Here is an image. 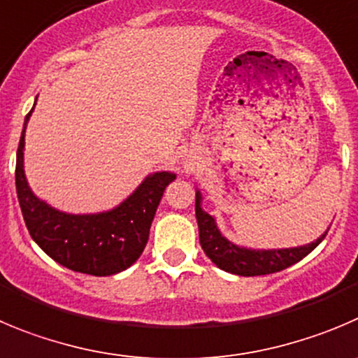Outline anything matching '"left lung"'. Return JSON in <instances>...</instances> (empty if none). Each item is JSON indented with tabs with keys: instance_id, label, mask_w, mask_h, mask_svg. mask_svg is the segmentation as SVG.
Masks as SVG:
<instances>
[{
	"instance_id": "obj_1",
	"label": "left lung",
	"mask_w": 358,
	"mask_h": 358,
	"mask_svg": "<svg viewBox=\"0 0 358 358\" xmlns=\"http://www.w3.org/2000/svg\"><path fill=\"white\" fill-rule=\"evenodd\" d=\"M201 203V192L196 190V219H198L199 228V243H201L205 255L212 259V263H215L220 270L235 273V275H266V273L288 268L306 258L310 250H315L329 231L327 229L320 238L306 243V245L289 247V249H250V247L236 245L231 240L226 238L217 228L215 219L203 210Z\"/></svg>"
}]
</instances>
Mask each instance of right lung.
Listing matches in <instances>:
<instances>
[{"label":"right lung","instance_id":"1","mask_svg":"<svg viewBox=\"0 0 358 358\" xmlns=\"http://www.w3.org/2000/svg\"><path fill=\"white\" fill-rule=\"evenodd\" d=\"M31 113L24 120L15 162V189L29 235L45 255L73 272L96 277L123 272L143 255L157 206L176 175L152 173L108 212H59L33 194L24 175V132Z\"/></svg>","mask_w":358,"mask_h":358}]
</instances>
